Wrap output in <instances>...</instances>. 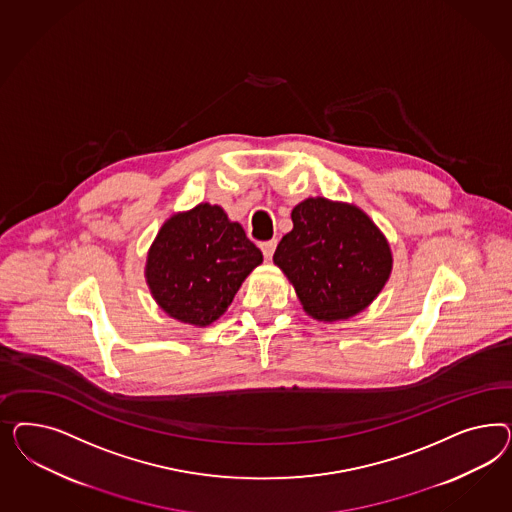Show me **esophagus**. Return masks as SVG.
<instances>
[{"label":"esophagus","instance_id":"esophagus-1","mask_svg":"<svg viewBox=\"0 0 512 512\" xmlns=\"http://www.w3.org/2000/svg\"><path fill=\"white\" fill-rule=\"evenodd\" d=\"M276 246H278V240H268V242L261 244L264 259H268V261L272 259V255H274V251H276Z\"/></svg>","mask_w":512,"mask_h":512}]
</instances>
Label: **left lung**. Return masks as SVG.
<instances>
[{"label": "left lung", "mask_w": 512, "mask_h": 512, "mask_svg": "<svg viewBox=\"0 0 512 512\" xmlns=\"http://www.w3.org/2000/svg\"><path fill=\"white\" fill-rule=\"evenodd\" d=\"M274 263L295 287L304 311L317 321H343L368 308L392 270L385 234L360 208L311 197L291 212Z\"/></svg>", "instance_id": "left-lung-1"}]
</instances>
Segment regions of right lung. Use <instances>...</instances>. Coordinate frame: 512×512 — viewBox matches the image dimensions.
<instances>
[{
	"label": "right lung",
	"mask_w": 512,
	"mask_h": 512,
	"mask_svg": "<svg viewBox=\"0 0 512 512\" xmlns=\"http://www.w3.org/2000/svg\"><path fill=\"white\" fill-rule=\"evenodd\" d=\"M263 253L221 206L202 202L165 221L148 251L146 281L172 319L212 325L231 306Z\"/></svg>",
	"instance_id": "1"
}]
</instances>
